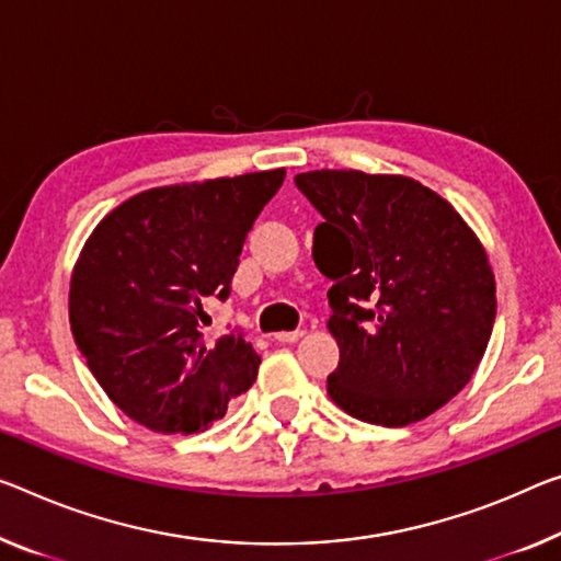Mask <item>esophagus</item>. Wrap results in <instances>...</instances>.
Listing matches in <instances>:
<instances>
[{
  "label": "esophagus",
  "mask_w": 561,
  "mask_h": 561,
  "mask_svg": "<svg viewBox=\"0 0 561 561\" xmlns=\"http://www.w3.org/2000/svg\"><path fill=\"white\" fill-rule=\"evenodd\" d=\"M298 339H304V331H280V333H275V341H278V343H296Z\"/></svg>",
  "instance_id": "1"
}]
</instances>
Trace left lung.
Listing matches in <instances>:
<instances>
[{
	"label": "left lung",
	"instance_id": "left-lung-1",
	"mask_svg": "<svg viewBox=\"0 0 561 561\" xmlns=\"http://www.w3.org/2000/svg\"><path fill=\"white\" fill-rule=\"evenodd\" d=\"M323 222L313 261L333 280L329 331L341 348L329 396L360 421L409 426L449 403L484 358L496 280L477 232L407 175H296Z\"/></svg>",
	"mask_w": 561,
	"mask_h": 561
}]
</instances>
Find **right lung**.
<instances>
[{
  "label": "right lung",
  "instance_id": "1",
  "mask_svg": "<svg viewBox=\"0 0 561 561\" xmlns=\"http://www.w3.org/2000/svg\"><path fill=\"white\" fill-rule=\"evenodd\" d=\"M286 170L150 187L98 222L70 278L77 348L110 401L158 434H197L251 389L261 356L243 335L208 341L243 240Z\"/></svg>",
  "mask_w": 561,
  "mask_h": 561
}]
</instances>
